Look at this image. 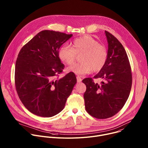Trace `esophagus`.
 <instances>
[{
  "mask_svg": "<svg viewBox=\"0 0 148 148\" xmlns=\"http://www.w3.org/2000/svg\"><path fill=\"white\" fill-rule=\"evenodd\" d=\"M77 80L78 82H81L82 79L80 76H77Z\"/></svg>",
  "mask_w": 148,
  "mask_h": 148,
  "instance_id": "1",
  "label": "esophagus"
}]
</instances>
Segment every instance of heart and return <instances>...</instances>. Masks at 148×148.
<instances>
[{"instance_id":"1","label":"heart","mask_w":148,"mask_h":148,"mask_svg":"<svg viewBox=\"0 0 148 148\" xmlns=\"http://www.w3.org/2000/svg\"><path fill=\"white\" fill-rule=\"evenodd\" d=\"M79 63H75L68 68V71L78 75H84L92 70L98 72L106 64L108 50L106 46L90 35H85L73 40L72 47L63 45L58 51L60 60L70 65L75 61L77 55L80 56Z\"/></svg>"}]
</instances>
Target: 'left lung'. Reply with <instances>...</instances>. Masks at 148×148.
<instances>
[{
  "label": "left lung",
  "mask_w": 148,
  "mask_h": 148,
  "mask_svg": "<svg viewBox=\"0 0 148 148\" xmlns=\"http://www.w3.org/2000/svg\"><path fill=\"white\" fill-rule=\"evenodd\" d=\"M108 43V57L103 68L94 78H102L101 85L92 78L82 80L87 89L84 94L87 112L97 119L116 114L127 101L132 87L130 61L125 49L112 34L105 31Z\"/></svg>",
  "instance_id": "left-lung-1"
}]
</instances>
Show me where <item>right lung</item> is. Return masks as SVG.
<instances>
[{
  "mask_svg": "<svg viewBox=\"0 0 148 148\" xmlns=\"http://www.w3.org/2000/svg\"><path fill=\"white\" fill-rule=\"evenodd\" d=\"M73 36L60 32H39L21 49L16 62L14 82L18 96L32 113L51 117L64 109L77 82L73 73L56 78L64 65L60 47Z\"/></svg>",
  "mask_w": 148,
  "mask_h": 148,
  "instance_id": "1",
  "label": "right lung"
}]
</instances>
